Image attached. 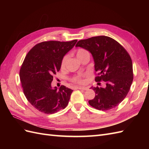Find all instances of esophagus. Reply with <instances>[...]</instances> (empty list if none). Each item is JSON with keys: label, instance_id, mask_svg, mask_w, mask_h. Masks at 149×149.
Wrapping results in <instances>:
<instances>
[{"label": "esophagus", "instance_id": "esophagus-1", "mask_svg": "<svg viewBox=\"0 0 149 149\" xmlns=\"http://www.w3.org/2000/svg\"><path fill=\"white\" fill-rule=\"evenodd\" d=\"M77 89H79V90H88V88H87V87L78 86V87H77Z\"/></svg>", "mask_w": 149, "mask_h": 149}]
</instances>
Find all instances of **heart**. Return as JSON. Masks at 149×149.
Segmentation results:
<instances>
[{"mask_svg": "<svg viewBox=\"0 0 149 149\" xmlns=\"http://www.w3.org/2000/svg\"><path fill=\"white\" fill-rule=\"evenodd\" d=\"M88 52L86 49L81 48V49H79L77 50L76 56L77 57V58L79 59H80L84 54H88ZM68 58V55H65L63 58V59L61 60V68L62 69L65 68L66 64V61H67ZM85 76H86V75H75V76H74L72 78H71V81L72 82V83H74L76 84H84L85 83V80H84Z\"/></svg>", "mask_w": 149, "mask_h": 149, "instance_id": "obj_1", "label": "heart"}]
</instances>
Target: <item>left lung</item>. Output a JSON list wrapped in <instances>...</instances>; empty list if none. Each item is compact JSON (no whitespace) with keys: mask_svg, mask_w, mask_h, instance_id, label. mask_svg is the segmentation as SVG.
I'll list each match as a JSON object with an SVG mask.
<instances>
[{"mask_svg":"<svg viewBox=\"0 0 149 149\" xmlns=\"http://www.w3.org/2000/svg\"><path fill=\"white\" fill-rule=\"evenodd\" d=\"M75 47L91 52L97 73L96 82L104 81L106 87H91L95 93L91 106L107 111L117 106L125 99L133 80L132 63L124 47L111 38L99 36L79 40Z\"/></svg>","mask_w":149,"mask_h":149,"instance_id":"left-lung-1","label":"left lung"}]
</instances>
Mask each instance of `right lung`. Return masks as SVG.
Segmentation results:
<instances>
[{"mask_svg":"<svg viewBox=\"0 0 149 149\" xmlns=\"http://www.w3.org/2000/svg\"><path fill=\"white\" fill-rule=\"evenodd\" d=\"M77 40L70 42L47 41L36 44L27 53L20 70V78L26 99L34 108L53 114L68 105L73 90L61 86L52 88L53 76L61 68L63 57Z\"/></svg>","mask_w":149,"mask_h":149,"instance_id":"right-lung-1","label":"right lung"}]
</instances>
